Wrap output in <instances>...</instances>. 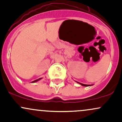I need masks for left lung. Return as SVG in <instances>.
Masks as SVG:
<instances>
[{"label": "left lung", "instance_id": "obj_1", "mask_svg": "<svg viewBox=\"0 0 122 122\" xmlns=\"http://www.w3.org/2000/svg\"><path fill=\"white\" fill-rule=\"evenodd\" d=\"M77 83H79V84H81V86H85V87H88V86H92L93 84H91V85H90V84H83V83H79V82H78V81H76Z\"/></svg>", "mask_w": 122, "mask_h": 122}]
</instances>
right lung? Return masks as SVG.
<instances>
[{
    "label": "right lung",
    "instance_id": "1",
    "mask_svg": "<svg viewBox=\"0 0 122 122\" xmlns=\"http://www.w3.org/2000/svg\"><path fill=\"white\" fill-rule=\"evenodd\" d=\"M41 79H42V78H39V79H36V80H35V81H32V82H31V83H35V82H36V81H40V80Z\"/></svg>",
    "mask_w": 122,
    "mask_h": 122
}]
</instances>
